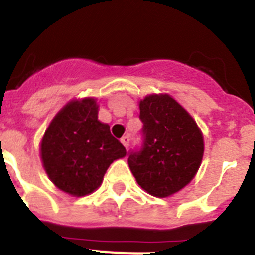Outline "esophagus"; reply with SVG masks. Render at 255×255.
I'll return each instance as SVG.
<instances>
[{
  "label": "esophagus",
  "instance_id": "34e87169",
  "mask_svg": "<svg viewBox=\"0 0 255 255\" xmlns=\"http://www.w3.org/2000/svg\"><path fill=\"white\" fill-rule=\"evenodd\" d=\"M121 143L124 144V147H125V148L129 147V144H130V136H129V135H125V136H123V138H121Z\"/></svg>",
  "mask_w": 255,
  "mask_h": 255
}]
</instances>
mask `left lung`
Instances as JSON below:
<instances>
[{
  "mask_svg": "<svg viewBox=\"0 0 255 255\" xmlns=\"http://www.w3.org/2000/svg\"><path fill=\"white\" fill-rule=\"evenodd\" d=\"M141 144L128 163L139 185L154 197H168L188 185L203 157V136L193 117L170 96L140 101Z\"/></svg>",
  "mask_w": 255,
  "mask_h": 255,
  "instance_id": "left-lung-1",
  "label": "left lung"
}]
</instances>
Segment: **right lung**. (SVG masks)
<instances>
[{
    "mask_svg": "<svg viewBox=\"0 0 255 255\" xmlns=\"http://www.w3.org/2000/svg\"><path fill=\"white\" fill-rule=\"evenodd\" d=\"M44 170L58 189L75 197L96 190L110 164L126 155L110 126L98 121L96 101L65 106L52 120L40 145Z\"/></svg>",
    "mask_w": 255,
    "mask_h": 255,
    "instance_id": "obj_1",
    "label": "right lung"
}]
</instances>
